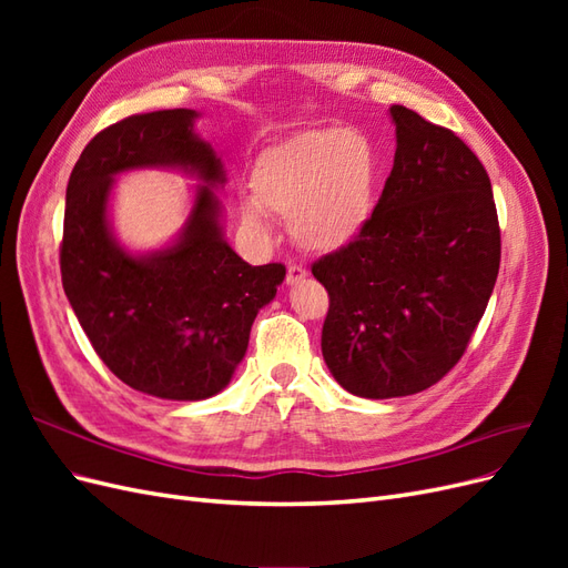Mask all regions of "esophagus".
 I'll list each match as a JSON object with an SVG mask.
<instances>
[{
	"mask_svg": "<svg viewBox=\"0 0 568 568\" xmlns=\"http://www.w3.org/2000/svg\"><path fill=\"white\" fill-rule=\"evenodd\" d=\"M307 277V270L303 265H288L286 267V284H298Z\"/></svg>",
	"mask_w": 568,
	"mask_h": 568,
	"instance_id": "esophagus-1",
	"label": "esophagus"
}]
</instances>
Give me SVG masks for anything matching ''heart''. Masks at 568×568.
Returning a JSON list of instances; mask_svg holds the SVG:
<instances>
[{"mask_svg": "<svg viewBox=\"0 0 568 568\" xmlns=\"http://www.w3.org/2000/svg\"><path fill=\"white\" fill-rule=\"evenodd\" d=\"M376 184L379 156L365 134L307 130L257 156L244 220L261 230L265 213L284 217L301 248L334 253L365 230Z\"/></svg>", "mask_w": 568, "mask_h": 568, "instance_id": "b5f03b06", "label": "heart"}]
</instances>
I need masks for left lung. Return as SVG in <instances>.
Instances as JSON below:
<instances>
[{
	"label": "left lung",
	"mask_w": 568,
	"mask_h": 568,
	"mask_svg": "<svg viewBox=\"0 0 568 568\" xmlns=\"http://www.w3.org/2000/svg\"><path fill=\"white\" fill-rule=\"evenodd\" d=\"M393 170L348 246L313 263L329 294L322 355L359 398L426 390L467 351L500 270L490 178L459 136L405 106Z\"/></svg>",
	"instance_id": "left-lung-1"
}]
</instances>
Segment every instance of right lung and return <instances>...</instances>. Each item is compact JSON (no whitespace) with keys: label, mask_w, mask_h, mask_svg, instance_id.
I'll return each mask as SVG.
<instances>
[{"label":"right lung","mask_w":568,"mask_h":568,"mask_svg":"<svg viewBox=\"0 0 568 568\" xmlns=\"http://www.w3.org/2000/svg\"><path fill=\"white\" fill-rule=\"evenodd\" d=\"M194 118L192 109H165L97 132L68 180L59 251L63 291L101 363L130 388L165 400H203L230 384L257 311L286 274L282 263L253 267L222 242L211 186H199L175 246L146 257L115 246L106 222L113 175L178 165L222 182Z\"/></svg>","instance_id":"1"}]
</instances>
